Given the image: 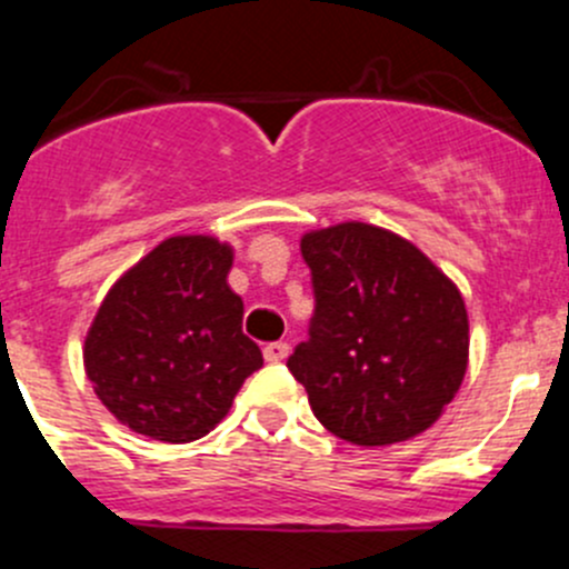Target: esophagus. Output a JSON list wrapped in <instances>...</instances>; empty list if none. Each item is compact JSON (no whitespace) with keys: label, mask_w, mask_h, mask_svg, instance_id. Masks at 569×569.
<instances>
[{"label":"esophagus","mask_w":569,"mask_h":569,"mask_svg":"<svg viewBox=\"0 0 569 569\" xmlns=\"http://www.w3.org/2000/svg\"><path fill=\"white\" fill-rule=\"evenodd\" d=\"M289 358V343L286 341H272L263 347V360L267 363H280V360Z\"/></svg>","instance_id":"obj_1"}]
</instances>
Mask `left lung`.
I'll return each mask as SVG.
<instances>
[{
  "instance_id": "8db88e82",
  "label": "left lung",
  "mask_w": 569,
  "mask_h": 569,
  "mask_svg": "<svg viewBox=\"0 0 569 569\" xmlns=\"http://www.w3.org/2000/svg\"><path fill=\"white\" fill-rule=\"evenodd\" d=\"M313 308L289 371L313 416L355 446H391L432 427L468 369V311L412 242L369 222L302 237Z\"/></svg>"
}]
</instances>
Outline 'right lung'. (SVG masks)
<instances>
[{
    "label": "right lung",
    "mask_w": 569,
    "mask_h": 569,
    "mask_svg": "<svg viewBox=\"0 0 569 569\" xmlns=\"http://www.w3.org/2000/svg\"><path fill=\"white\" fill-rule=\"evenodd\" d=\"M231 263L220 239L170 237L109 289L84 338V371L131 432L162 443L203 438L263 366L242 332Z\"/></svg>",
    "instance_id": "1"
}]
</instances>
